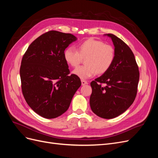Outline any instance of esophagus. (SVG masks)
Instances as JSON below:
<instances>
[{
  "instance_id": "1",
  "label": "esophagus",
  "mask_w": 158,
  "mask_h": 158,
  "mask_svg": "<svg viewBox=\"0 0 158 158\" xmlns=\"http://www.w3.org/2000/svg\"><path fill=\"white\" fill-rule=\"evenodd\" d=\"M81 82H82V85L88 84L87 81H85V80H81Z\"/></svg>"
}]
</instances>
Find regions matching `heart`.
Instances as JSON below:
<instances>
[{
	"label": "heart",
	"instance_id": "heart-1",
	"mask_svg": "<svg viewBox=\"0 0 158 158\" xmlns=\"http://www.w3.org/2000/svg\"><path fill=\"white\" fill-rule=\"evenodd\" d=\"M115 58L114 47L102 41L89 38L80 43L77 50L68 47L64 51V59L72 67L76 68L85 60V65L76 69L73 73L82 79H88L95 74L107 72Z\"/></svg>",
	"mask_w": 158,
	"mask_h": 158
}]
</instances>
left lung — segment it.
I'll list each match as a JSON object with an SVG mask.
<instances>
[{
	"instance_id": "8db88e82",
	"label": "left lung",
	"mask_w": 158,
	"mask_h": 158,
	"mask_svg": "<svg viewBox=\"0 0 158 158\" xmlns=\"http://www.w3.org/2000/svg\"><path fill=\"white\" fill-rule=\"evenodd\" d=\"M115 58L109 70L90 83L89 104L99 117L113 118L125 112L135 101L140 73L135 55L125 42L112 33Z\"/></svg>"
}]
</instances>
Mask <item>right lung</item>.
<instances>
[{
	"label": "right lung",
	"mask_w": 158,
	"mask_h": 158,
	"mask_svg": "<svg viewBox=\"0 0 158 158\" xmlns=\"http://www.w3.org/2000/svg\"><path fill=\"white\" fill-rule=\"evenodd\" d=\"M76 40L71 33L51 30L33 41L23 55L20 74L27 103L39 115L54 118L67 111L82 84L70 74L64 51Z\"/></svg>",
	"instance_id": "add662e5"
}]
</instances>
